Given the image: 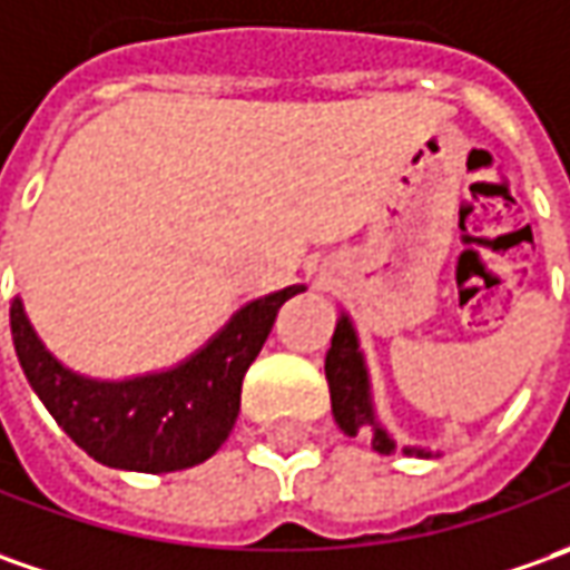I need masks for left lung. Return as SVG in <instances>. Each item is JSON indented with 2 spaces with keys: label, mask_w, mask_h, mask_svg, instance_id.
I'll return each instance as SVG.
<instances>
[{
  "label": "left lung",
  "mask_w": 570,
  "mask_h": 570,
  "mask_svg": "<svg viewBox=\"0 0 570 570\" xmlns=\"http://www.w3.org/2000/svg\"><path fill=\"white\" fill-rule=\"evenodd\" d=\"M324 379L331 387V413L337 425L346 435H368L372 448L379 454H394L397 442L387 432L375 413V397H372V379H368V365H365V353L360 346V334L353 318L341 312L334 337H331V350L324 356ZM403 454L410 458H435L439 451H429L420 444H403Z\"/></svg>",
  "instance_id": "1"
}]
</instances>
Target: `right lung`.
Instances as JSON below:
<instances>
[{
	"label": "right lung",
	"instance_id": "add662e5",
	"mask_svg": "<svg viewBox=\"0 0 570 570\" xmlns=\"http://www.w3.org/2000/svg\"><path fill=\"white\" fill-rule=\"evenodd\" d=\"M303 289L293 284L252 299L183 363L131 379H90L52 356L21 296L11 299V341L33 394L94 461L173 473L207 461L229 439L248 365L262 353L277 308Z\"/></svg>",
	"mask_w": 570,
	"mask_h": 570
}]
</instances>
